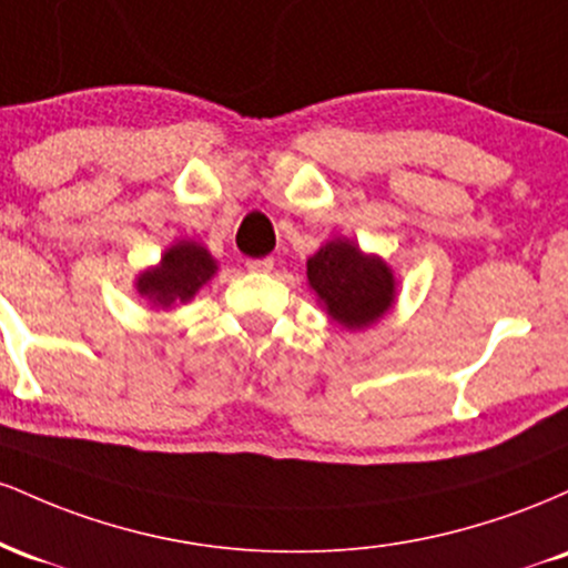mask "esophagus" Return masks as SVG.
Returning <instances> with one entry per match:
<instances>
[{"instance_id": "obj_1", "label": "esophagus", "mask_w": 568, "mask_h": 568, "mask_svg": "<svg viewBox=\"0 0 568 568\" xmlns=\"http://www.w3.org/2000/svg\"><path fill=\"white\" fill-rule=\"evenodd\" d=\"M245 266L251 272H272L275 270V258L272 256H264V258H247Z\"/></svg>"}]
</instances>
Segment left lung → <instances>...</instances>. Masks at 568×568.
<instances>
[{
    "instance_id": "8db88e82",
    "label": "left lung",
    "mask_w": 568,
    "mask_h": 568,
    "mask_svg": "<svg viewBox=\"0 0 568 568\" xmlns=\"http://www.w3.org/2000/svg\"><path fill=\"white\" fill-rule=\"evenodd\" d=\"M306 277L325 310L344 328H366L389 310L395 280L387 264L363 256L347 240H331L306 262Z\"/></svg>"
}]
</instances>
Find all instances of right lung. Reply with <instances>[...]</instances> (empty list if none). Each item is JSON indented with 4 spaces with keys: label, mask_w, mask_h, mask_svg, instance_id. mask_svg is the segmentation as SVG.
Listing matches in <instances>:
<instances>
[{
    "label": "right lung",
    "mask_w": 568,
    "mask_h": 568,
    "mask_svg": "<svg viewBox=\"0 0 568 568\" xmlns=\"http://www.w3.org/2000/svg\"><path fill=\"white\" fill-rule=\"evenodd\" d=\"M216 262L197 243H179L162 256L158 270L143 272L139 277V293L154 304L171 306L173 302H189L202 283L213 277Z\"/></svg>",
    "instance_id": "1"
}]
</instances>
